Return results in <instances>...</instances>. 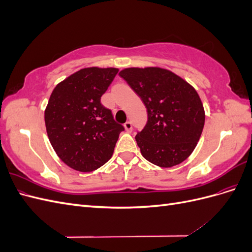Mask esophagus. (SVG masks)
Listing matches in <instances>:
<instances>
[{"label": "esophagus", "instance_id": "obj_1", "mask_svg": "<svg viewBox=\"0 0 252 252\" xmlns=\"http://www.w3.org/2000/svg\"><path fill=\"white\" fill-rule=\"evenodd\" d=\"M124 127H125V130L127 132H131L132 131V124L130 123V122H126V123L124 124Z\"/></svg>", "mask_w": 252, "mask_h": 252}]
</instances>
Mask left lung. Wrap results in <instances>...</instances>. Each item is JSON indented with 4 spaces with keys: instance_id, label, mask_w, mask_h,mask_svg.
<instances>
[{
    "instance_id": "1",
    "label": "left lung",
    "mask_w": 252,
    "mask_h": 252,
    "mask_svg": "<svg viewBox=\"0 0 252 252\" xmlns=\"http://www.w3.org/2000/svg\"><path fill=\"white\" fill-rule=\"evenodd\" d=\"M119 74L147 108V123L135 135L142 156L165 168L184 162L194 150L205 123L196 90L159 67L125 68Z\"/></svg>"
}]
</instances>
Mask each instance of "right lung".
I'll return each instance as SVG.
<instances>
[{"instance_id":"right-lung-1","label":"right lung","mask_w":252,"mask_h":252,"mask_svg":"<svg viewBox=\"0 0 252 252\" xmlns=\"http://www.w3.org/2000/svg\"><path fill=\"white\" fill-rule=\"evenodd\" d=\"M118 68H84L59 83L45 109V125L51 146L70 168L90 172L112 157L124 127L113 119L101 96Z\"/></svg>"}]
</instances>
